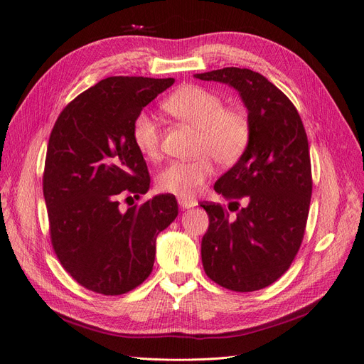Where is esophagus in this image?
Returning <instances> with one entry per match:
<instances>
[{
	"label": "esophagus",
	"instance_id": "esophagus-1",
	"mask_svg": "<svg viewBox=\"0 0 364 364\" xmlns=\"http://www.w3.org/2000/svg\"><path fill=\"white\" fill-rule=\"evenodd\" d=\"M178 203L182 209H188V208H193L196 206V200L193 199H186V197H178Z\"/></svg>",
	"mask_w": 364,
	"mask_h": 364
}]
</instances>
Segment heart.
Returning a JSON list of instances; mask_svg holds the SVG:
<instances>
[{
	"label": "heart",
	"mask_w": 364,
	"mask_h": 364,
	"mask_svg": "<svg viewBox=\"0 0 364 364\" xmlns=\"http://www.w3.org/2000/svg\"><path fill=\"white\" fill-rule=\"evenodd\" d=\"M165 111L199 130L193 161L170 162L158 176L161 191L190 199L214 173L213 158L223 165L234 164L246 150L250 123L240 109L225 107L223 98L203 86H183L164 102ZM161 130L149 112H139L132 123V141L141 155L156 158Z\"/></svg>",
	"instance_id": "heart-1"
}]
</instances>
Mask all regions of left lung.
<instances>
[{
    "label": "left lung",
    "instance_id": "obj_1",
    "mask_svg": "<svg viewBox=\"0 0 364 364\" xmlns=\"http://www.w3.org/2000/svg\"><path fill=\"white\" fill-rule=\"evenodd\" d=\"M194 77L234 87L250 123L243 155L214 185L235 217L200 205L209 217L203 269L225 289L255 291L289 270L302 243L313 190L306 134L289 97L259 73L229 67Z\"/></svg>",
    "mask_w": 364,
    "mask_h": 364
}]
</instances>
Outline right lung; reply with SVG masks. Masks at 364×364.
I'll return each mask as SVG.
<instances>
[{"label": "right lung", "mask_w": 364, "mask_h": 364, "mask_svg": "<svg viewBox=\"0 0 364 364\" xmlns=\"http://www.w3.org/2000/svg\"><path fill=\"white\" fill-rule=\"evenodd\" d=\"M173 83L107 77L77 95L51 130L43 170L51 245L63 269L87 290L117 296L136 289L151 273L158 234L178 217L170 194L119 208L121 197L150 188L132 123Z\"/></svg>", "instance_id": "1"}]
</instances>
